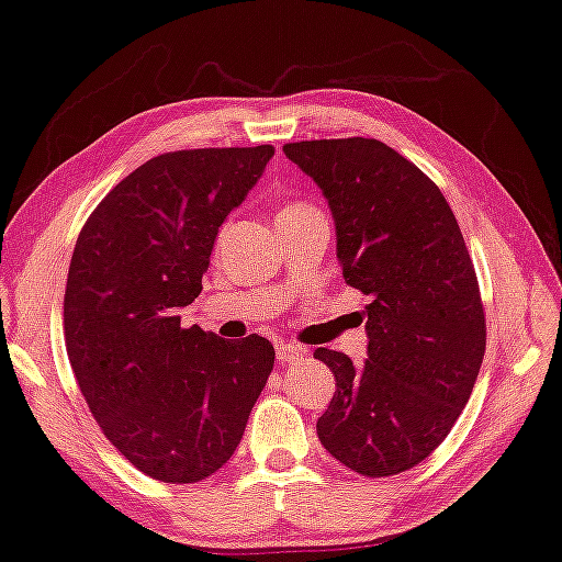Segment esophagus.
<instances>
[{
    "mask_svg": "<svg viewBox=\"0 0 562 562\" xmlns=\"http://www.w3.org/2000/svg\"><path fill=\"white\" fill-rule=\"evenodd\" d=\"M305 356V348L303 346H295V342H280L278 346V361L280 363H292V361H300V358Z\"/></svg>",
    "mask_w": 562,
    "mask_h": 562,
    "instance_id": "1",
    "label": "esophagus"
}]
</instances>
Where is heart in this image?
I'll list each match as a JSON object with an SVG mask.
<instances>
[{"label":"heart","instance_id":"heart-1","mask_svg":"<svg viewBox=\"0 0 562 562\" xmlns=\"http://www.w3.org/2000/svg\"><path fill=\"white\" fill-rule=\"evenodd\" d=\"M297 209H307V206H303V204H292V206L284 209V212H297Z\"/></svg>","mask_w":562,"mask_h":562}]
</instances>
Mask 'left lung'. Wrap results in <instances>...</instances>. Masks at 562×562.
I'll return each mask as SVG.
<instances>
[{
	"label": "left lung",
	"mask_w": 562,
	"mask_h": 562,
	"mask_svg": "<svg viewBox=\"0 0 562 562\" xmlns=\"http://www.w3.org/2000/svg\"><path fill=\"white\" fill-rule=\"evenodd\" d=\"M328 201L335 255L366 305V363L317 348L335 393L317 439L363 476L406 472L447 439L484 358V310L454 212L429 176L375 138L282 148Z\"/></svg>",
	"instance_id": "left-lung-1"
}]
</instances>
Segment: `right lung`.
<instances>
[{"label": "right lung", "instance_id": "1", "mask_svg": "<svg viewBox=\"0 0 562 562\" xmlns=\"http://www.w3.org/2000/svg\"><path fill=\"white\" fill-rule=\"evenodd\" d=\"M272 146L164 154L125 176L82 227L65 290V342L100 429L158 482L229 462L274 366L267 338L183 328L216 234Z\"/></svg>", "mask_w": 562, "mask_h": 562}]
</instances>
